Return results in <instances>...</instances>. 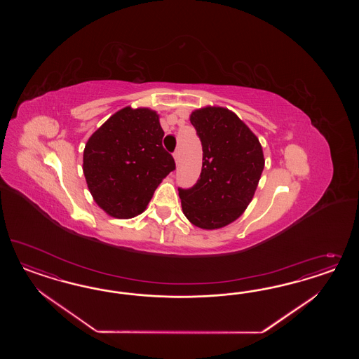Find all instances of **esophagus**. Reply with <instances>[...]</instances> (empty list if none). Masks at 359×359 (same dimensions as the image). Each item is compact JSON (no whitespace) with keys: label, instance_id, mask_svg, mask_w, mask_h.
Returning a JSON list of instances; mask_svg holds the SVG:
<instances>
[{"label":"esophagus","instance_id":"obj_1","mask_svg":"<svg viewBox=\"0 0 359 359\" xmlns=\"http://www.w3.org/2000/svg\"><path fill=\"white\" fill-rule=\"evenodd\" d=\"M174 158L176 164H179V162H180V151H179V150H176V151L174 152Z\"/></svg>","mask_w":359,"mask_h":359}]
</instances>
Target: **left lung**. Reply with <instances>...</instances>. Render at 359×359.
<instances>
[{"mask_svg":"<svg viewBox=\"0 0 359 359\" xmlns=\"http://www.w3.org/2000/svg\"><path fill=\"white\" fill-rule=\"evenodd\" d=\"M191 123L203 146V168L194 187L177 188L183 213L198 228H222L250 204L264 167L261 143L228 109H198Z\"/></svg>","mask_w":359,"mask_h":359,"instance_id":"obj_1","label":"left lung"}]
</instances>
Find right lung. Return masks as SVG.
Instances as JSON below:
<instances>
[{"label":"right lung","mask_w":359,"mask_h":359,"mask_svg":"<svg viewBox=\"0 0 359 359\" xmlns=\"http://www.w3.org/2000/svg\"><path fill=\"white\" fill-rule=\"evenodd\" d=\"M164 131L150 109L123 108L92 134L83 171L98 207L116 218L142 213L162 179L174 171Z\"/></svg>","instance_id":"obj_1"}]
</instances>
